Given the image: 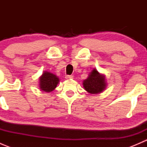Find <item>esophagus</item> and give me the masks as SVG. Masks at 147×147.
Masks as SVG:
<instances>
[{"mask_svg": "<svg viewBox=\"0 0 147 147\" xmlns=\"http://www.w3.org/2000/svg\"><path fill=\"white\" fill-rule=\"evenodd\" d=\"M73 75H66V76H65V78H66V79H67V80H69V79H73Z\"/></svg>", "mask_w": 147, "mask_h": 147, "instance_id": "1", "label": "esophagus"}]
</instances>
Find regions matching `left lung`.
Wrapping results in <instances>:
<instances>
[{"label": "left lung", "mask_w": 147, "mask_h": 147, "mask_svg": "<svg viewBox=\"0 0 147 147\" xmlns=\"http://www.w3.org/2000/svg\"><path fill=\"white\" fill-rule=\"evenodd\" d=\"M84 90L91 94H97L103 91L106 87L105 76L100 75L98 71L94 69L88 78L83 82Z\"/></svg>", "instance_id": "8db88e82"}]
</instances>
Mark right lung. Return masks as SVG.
<instances>
[{
    "instance_id": "add662e5",
    "label": "right lung",
    "mask_w": 147,
    "mask_h": 147,
    "mask_svg": "<svg viewBox=\"0 0 147 147\" xmlns=\"http://www.w3.org/2000/svg\"><path fill=\"white\" fill-rule=\"evenodd\" d=\"M59 82V79L55 75L49 72H45L40 78V87L43 92H50Z\"/></svg>"
}]
</instances>
